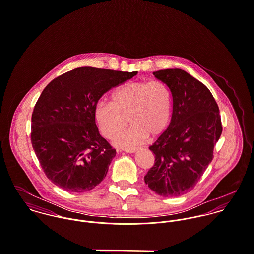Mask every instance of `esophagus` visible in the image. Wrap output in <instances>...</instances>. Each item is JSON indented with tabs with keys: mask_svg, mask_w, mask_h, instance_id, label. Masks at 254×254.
Listing matches in <instances>:
<instances>
[{
	"mask_svg": "<svg viewBox=\"0 0 254 254\" xmlns=\"http://www.w3.org/2000/svg\"><path fill=\"white\" fill-rule=\"evenodd\" d=\"M139 147L137 146H130V147H122V150L126 151V152H135L136 150H138Z\"/></svg>",
	"mask_w": 254,
	"mask_h": 254,
	"instance_id": "obj_1",
	"label": "esophagus"
}]
</instances>
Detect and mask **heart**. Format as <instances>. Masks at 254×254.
I'll use <instances>...</instances> for the list:
<instances>
[{
	"label": "heart",
	"mask_w": 254,
	"mask_h": 254,
	"mask_svg": "<svg viewBox=\"0 0 254 254\" xmlns=\"http://www.w3.org/2000/svg\"><path fill=\"white\" fill-rule=\"evenodd\" d=\"M172 95L161 80L132 81L116 89L110 103H99L95 119L102 133L115 139L129 123L131 127L118 139L120 145L136 144L146 135L156 136L168 125Z\"/></svg>",
	"instance_id": "heart-1"
}]
</instances>
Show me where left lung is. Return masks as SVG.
<instances>
[{"label": "left lung", "mask_w": 254, "mask_h": 254, "mask_svg": "<svg viewBox=\"0 0 254 254\" xmlns=\"http://www.w3.org/2000/svg\"><path fill=\"white\" fill-rule=\"evenodd\" d=\"M153 75L171 91L172 116L168 128L149 146L155 160L145 182L161 196H179L195 187L212 161L223 129L221 116L208 88L185 70L163 69Z\"/></svg>", "instance_id": "1"}]
</instances>
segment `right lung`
Returning a JSON list of instances; mask_svg holds the SVG:
<instances>
[{
    "label": "right lung",
    "mask_w": 254,
    "mask_h": 254,
    "mask_svg": "<svg viewBox=\"0 0 254 254\" xmlns=\"http://www.w3.org/2000/svg\"><path fill=\"white\" fill-rule=\"evenodd\" d=\"M137 71L79 67L51 81L31 118V144L47 178L72 192L103 181L115 149L103 138L95 119L102 96Z\"/></svg>",
    "instance_id": "obj_1"
}]
</instances>
